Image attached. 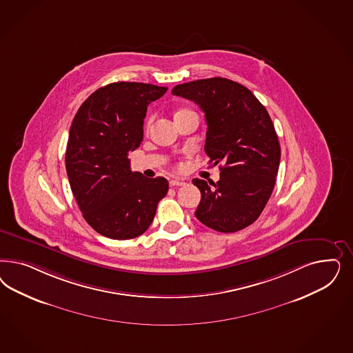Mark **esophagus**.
Listing matches in <instances>:
<instances>
[{
    "mask_svg": "<svg viewBox=\"0 0 353 353\" xmlns=\"http://www.w3.org/2000/svg\"><path fill=\"white\" fill-rule=\"evenodd\" d=\"M185 182H183V181H179V179H171L170 185L171 187H181V185H184Z\"/></svg>",
    "mask_w": 353,
    "mask_h": 353,
    "instance_id": "34e87169",
    "label": "esophagus"
}]
</instances>
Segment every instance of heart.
I'll return each mask as SVG.
<instances>
[{"label":"heart","instance_id":"heart-1","mask_svg":"<svg viewBox=\"0 0 353 353\" xmlns=\"http://www.w3.org/2000/svg\"><path fill=\"white\" fill-rule=\"evenodd\" d=\"M190 112H191V110H188V109H181V110H178V112H176L175 115H181V114L190 113ZM152 121H153V118L150 117V118L148 119V123H147V125H150V123H152Z\"/></svg>","mask_w":353,"mask_h":353}]
</instances>
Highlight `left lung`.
I'll list each match as a JSON object with an SVG mask.
<instances>
[{
  "label": "left lung",
  "instance_id": "obj_1",
  "mask_svg": "<svg viewBox=\"0 0 353 353\" xmlns=\"http://www.w3.org/2000/svg\"><path fill=\"white\" fill-rule=\"evenodd\" d=\"M172 94L205 113V152L219 166L218 182L194 179L201 192L194 216L219 232L248 228L273 192L281 147L272 118L256 96L236 81L210 78L178 84Z\"/></svg>",
  "mask_w": 353,
  "mask_h": 353
}]
</instances>
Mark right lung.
<instances>
[{
	"label": "right lung",
	"instance_id": "obj_1",
	"mask_svg": "<svg viewBox=\"0 0 353 353\" xmlns=\"http://www.w3.org/2000/svg\"><path fill=\"white\" fill-rule=\"evenodd\" d=\"M168 91L154 84L117 81L93 92L70 127L66 171L84 219L115 240L148 230L169 182L130 169L128 153L140 147L147 108Z\"/></svg>",
	"mask_w": 353,
	"mask_h": 353
}]
</instances>
